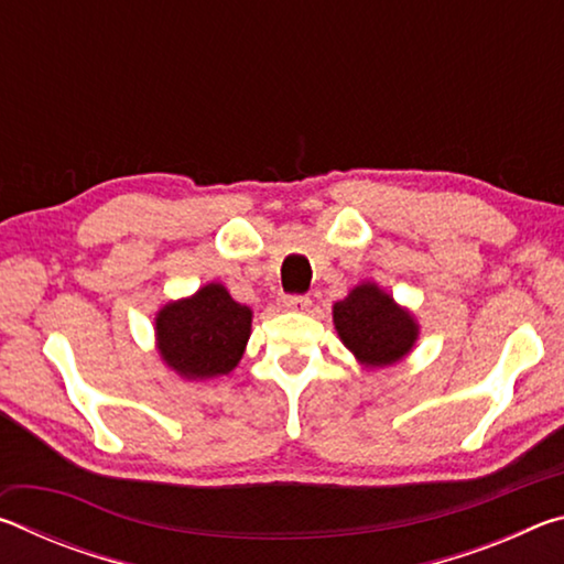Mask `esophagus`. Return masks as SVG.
Here are the masks:
<instances>
[{
  "mask_svg": "<svg viewBox=\"0 0 564 564\" xmlns=\"http://www.w3.org/2000/svg\"><path fill=\"white\" fill-rule=\"evenodd\" d=\"M281 305H283L285 311H308L311 301L305 299V295H283Z\"/></svg>",
  "mask_w": 564,
  "mask_h": 564,
  "instance_id": "1",
  "label": "esophagus"
}]
</instances>
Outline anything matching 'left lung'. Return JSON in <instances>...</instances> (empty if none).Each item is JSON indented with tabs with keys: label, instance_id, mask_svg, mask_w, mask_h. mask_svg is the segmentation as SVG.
I'll return each instance as SVG.
<instances>
[{
	"label": "left lung",
	"instance_id": "obj_1",
	"mask_svg": "<svg viewBox=\"0 0 564 564\" xmlns=\"http://www.w3.org/2000/svg\"><path fill=\"white\" fill-rule=\"evenodd\" d=\"M333 326L343 346L366 368L395 366L410 356L420 338L413 311L376 281L352 285L346 299L333 303Z\"/></svg>",
	"mask_w": 564,
	"mask_h": 564
}]
</instances>
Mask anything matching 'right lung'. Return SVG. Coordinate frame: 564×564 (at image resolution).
Masks as SVG:
<instances>
[{
    "instance_id": "obj_1",
    "label": "right lung",
    "mask_w": 564,
    "mask_h": 564,
    "mask_svg": "<svg viewBox=\"0 0 564 564\" xmlns=\"http://www.w3.org/2000/svg\"><path fill=\"white\" fill-rule=\"evenodd\" d=\"M251 321L253 311L234 301L224 283L212 281L156 311V352L184 380L228 376L243 358Z\"/></svg>"
}]
</instances>
